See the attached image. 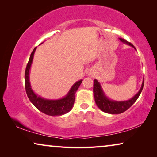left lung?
I'll return each instance as SVG.
<instances>
[{
	"label": "left lung",
	"mask_w": 157,
	"mask_h": 157,
	"mask_svg": "<svg viewBox=\"0 0 157 157\" xmlns=\"http://www.w3.org/2000/svg\"><path fill=\"white\" fill-rule=\"evenodd\" d=\"M121 41L126 43L129 46L135 47L133 45L126 41L125 39H120ZM143 86H144V80L143 82L141 88L139 90V91L133 97L132 99H130L127 101H123V102H116V101H113L109 100L108 98L105 96L104 93H103L102 88H101L99 82L97 81V79H94V95L95 103H96L98 108L100 109L101 110L104 112L111 113V114H118L123 113L124 111H127L129 107H131L132 105L136 102L138 98L139 97V95L141 93Z\"/></svg>",
	"instance_id": "1"
}]
</instances>
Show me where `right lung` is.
Instances as JSON below:
<instances>
[{"label":"right lung","instance_id":"add662e5","mask_svg":"<svg viewBox=\"0 0 157 157\" xmlns=\"http://www.w3.org/2000/svg\"><path fill=\"white\" fill-rule=\"evenodd\" d=\"M36 48V47L34 48L31 53L25 72V88L29 100L36 109H38L39 111H41V112L45 114H47V115L61 116L68 113L73 108L74 102H75V94L77 90L79 88V85L81 84L82 80L77 82L71 89L68 95L62 99L50 100L37 96L32 90L30 81H29V72H30V66L32 62H33L34 53L35 52Z\"/></svg>","mask_w":157,"mask_h":157}]
</instances>
